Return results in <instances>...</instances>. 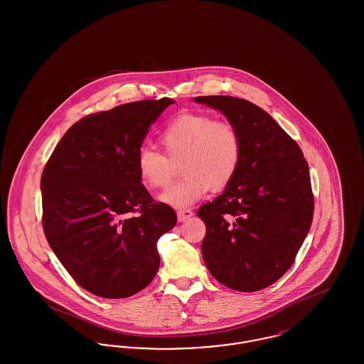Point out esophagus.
Listing matches in <instances>:
<instances>
[{"label":"esophagus","mask_w":364,"mask_h":364,"mask_svg":"<svg viewBox=\"0 0 364 364\" xmlns=\"http://www.w3.org/2000/svg\"><path fill=\"white\" fill-rule=\"evenodd\" d=\"M192 215H193V213H192V210H190V208H184V210H177V220H178L180 223H184V221L190 220Z\"/></svg>","instance_id":"esophagus-1"}]
</instances>
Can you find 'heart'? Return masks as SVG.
<instances>
[{
  "instance_id": "1",
  "label": "heart",
  "mask_w": 364,
  "mask_h": 364,
  "mask_svg": "<svg viewBox=\"0 0 364 364\" xmlns=\"http://www.w3.org/2000/svg\"><path fill=\"white\" fill-rule=\"evenodd\" d=\"M164 153L141 147L136 156L140 181L151 188L165 187L178 164L183 174L158 200L174 208H187L200 200L208 188L221 190L237 172L242 161V136L232 122L214 120L206 113H183L159 134Z\"/></svg>"
}]
</instances>
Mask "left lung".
I'll return each mask as SVG.
<instances>
[{
	"instance_id": "8db88e82",
	"label": "left lung",
	"mask_w": 364,
	"mask_h": 364,
	"mask_svg": "<svg viewBox=\"0 0 364 364\" xmlns=\"http://www.w3.org/2000/svg\"><path fill=\"white\" fill-rule=\"evenodd\" d=\"M242 136V161L225 191L202 205V255L218 282L239 292L274 284L292 266L312 223L314 195L303 151L259 106L228 95L196 97Z\"/></svg>"
}]
</instances>
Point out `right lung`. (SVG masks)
Segmentation results:
<instances>
[{"instance_id": "obj_1", "label": "right lung", "mask_w": 364, "mask_h": 364, "mask_svg": "<svg viewBox=\"0 0 364 364\" xmlns=\"http://www.w3.org/2000/svg\"><path fill=\"white\" fill-rule=\"evenodd\" d=\"M172 104L165 97L88 114L65 132L45 165V236L72 278L92 294L124 299L156 277V242L177 217L140 183L136 156Z\"/></svg>"}]
</instances>
